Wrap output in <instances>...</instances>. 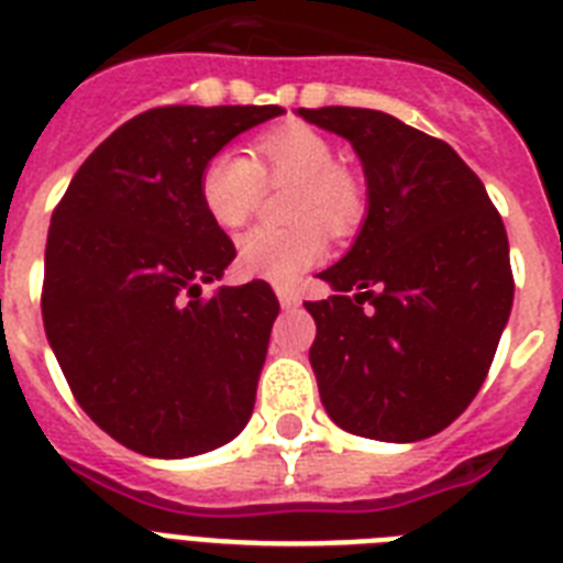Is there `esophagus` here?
Here are the masks:
<instances>
[{
  "label": "esophagus",
  "mask_w": 563,
  "mask_h": 563,
  "mask_svg": "<svg viewBox=\"0 0 563 563\" xmlns=\"http://www.w3.org/2000/svg\"><path fill=\"white\" fill-rule=\"evenodd\" d=\"M277 300H280L283 309H295L300 303V295L291 286H277Z\"/></svg>",
  "instance_id": "34e87169"
}]
</instances>
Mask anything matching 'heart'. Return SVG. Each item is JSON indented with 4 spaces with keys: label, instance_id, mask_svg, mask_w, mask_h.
<instances>
[{
    "label": "heart",
    "instance_id": "1",
    "mask_svg": "<svg viewBox=\"0 0 563 563\" xmlns=\"http://www.w3.org/2000/svg\"><path fill=\"white\" fill-rule=\"evenodd\" d=\"M256 161L236 148L212 154L201 172V203L224 230L242 228L265 192V180L295 184L291 228H254L239 239V268L247 277L291 283L327 256V233H351L362 219L360 184L339 169L333 143L312 128L286 125L256 140Z\"/></svg>",
    "mask_w": 563,
    "mask_h": 563
}]
</instances>
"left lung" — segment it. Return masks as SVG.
I'll return each mask as SVG.
<instances>
[{"label": "left lung", "mask_w": 563, "mask_h": 563, "mask_svg": "<svg viewBox=\"0 0 563 563\" xmlns=\"http://www.w3.org/2000/svg\"><path fill=\"white\" fill-rule=\"evenodd\" d=\"M353 145L368 212L309 300V362L327 415L353 435L409 444L446 429L488 376L515 300L506 224L446 143L365 108H300Z\"/></svg>", "instance_id": "8db88e82"}]
</instances>
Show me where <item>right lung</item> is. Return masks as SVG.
<instances>
[{
  "mask_svg": "<svg viewBox=\"0 0 563 563\" xmlns=\"http://www.w3.org/2000/svg\"><path fill=\"white\" fill-rule=\"evenodd\" d=\"M277 104L145 110L75 172L52 212L46 339L81 409L152 459L245 429L280 303L265 280L221 286L236 247L201 203V172Z\"/></svg>",
  "mask_w": 563,
  "mask_h": 563,
  "instance_id": "1",
  "label": "right lung"
}]
</instances>
